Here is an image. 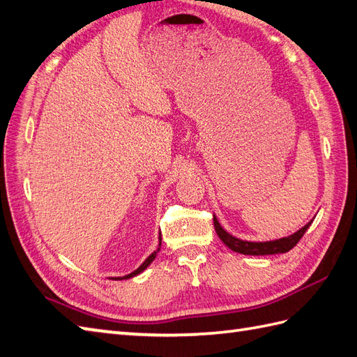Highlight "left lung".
I'll return each instance as SVG.
<instances>
[{"label":"left lung","instance_id":"obj_1","mask_svg":"<svg viewBox=\"0 0 357 357\" xmlns=\"http://www.w3.org/2000/svg\"><path fill=\"white\" fill-rule=\"evenodd\" d=\"M310 224H312V221L307 222L298 231L291 234V236H286L282 239L268 241V242H248V241H242V239L231 236L230 233H227L221 227V224L218 222V220H216V216H213V225H215L216 234H218L224 244L227 245L230 250L236 251V253L248 255V256H266V255L286 253V251L292 250L295 245L298 244V241L303 238V234L306 233Z\"/></svg>","mask_w":357,"mask_h":357}]
</instances>
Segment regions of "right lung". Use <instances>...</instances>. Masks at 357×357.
<instances>
[{
    "label": "right lung",
    "mask_w": 357,
    "mask_h": 357,
    "mask_svg": "<svg viewBox=\"0 0 357 357\" xmlns=\"http://www.w3.org/2000/svg\"><path fill=\"white\" fill-rule=\"evenodd\" d=\"M160 241H162V239H160ZM159 247H160V244H159ZM158 251H159V248H158ZM158 251H154V253H151L149 257H146V259H145V262H144L141 266H139L137 269H135L133 273H130V274H127V275H124V277H118V279H113V280H124V279H130V277H135V275H137L139 273H142L144 269H145L146 266H149V265L153 262V260L155 259V255H158Z\"/></svg>",
    "instance_id": "1"
}]
</instances>
